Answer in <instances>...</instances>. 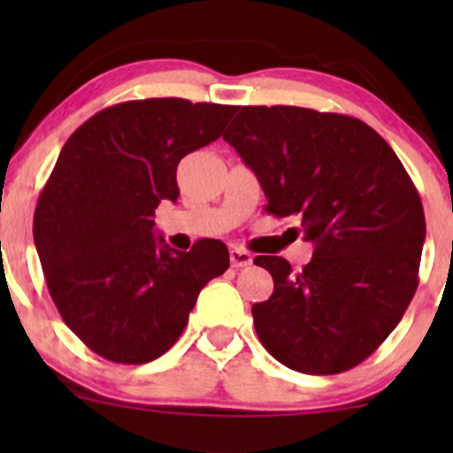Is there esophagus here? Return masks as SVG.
<instances>
[{"label":"esophagus","mask_w":453,"mask_h":453,"mask_svg":"<svg viewBox=\"0 0 453 453\" xmlns=\"http://www.w3.org/2000/svg\"><path fill=\"white\" fill-rule=\"evenodd\" d=\"M230 262L234 268H247L253 264V256L241 247H232L230 249Z\"/></svg>","instance_id":"34e87169"}]
</instances>
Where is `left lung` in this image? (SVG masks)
<instances>
[{"instance_id":"1","label":"left lung","mask_w":453,"mask_h":453,"mask_svg":"<svg viewBox=\"0 0 453 453\" xmlns=\"http://www.w3.org/2000/svg\"><path fill=\"white\" fill-rule=\"evenodd\" d=\"M223 140L253 170L266 212L296 217L313 257L257 256L274 292L253 304L274 360L336 375L366 360L403 319L419 283L422 200L392 147L371 126L300 106H242Z\"/></svg>"}]
</instances>
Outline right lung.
Masks as SVG:
<instances>
[{"instance_id": "obj_1", "label": "right lung", "mask_w": 453, "mask_h": 453, "mask_svg": "<svg viewBox=\"0 0 453 453\" xmlns=\"http://www.w3.org/2000/svg\"><path fill=\"white\" fill-rule=\"evenodd\" d=\"M236 106L183 97L114 104L67 138L38 197L34 241L65 326L97 356L147 364L183 334L197 294L230 268L221 241L155 238L176 165L221 136Z\"/></svg>"}]
</instances>
